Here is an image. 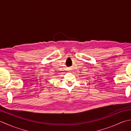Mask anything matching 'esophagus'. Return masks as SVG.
<instances>
[{"label": "esophagus", "instance_id": "1", "mask_svg": "<svg viewBox=\"0 0 131 131\" xmlns=\"http://www.w3.org/2000/svg\"><path fill=\"white\" fill-rule=\"evenodd\" d=\"M70 69V68H69V69Z\"/></svg>", "mask_w": 131, "mask_h": 131}]
</instances>
